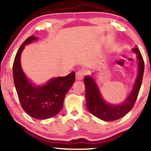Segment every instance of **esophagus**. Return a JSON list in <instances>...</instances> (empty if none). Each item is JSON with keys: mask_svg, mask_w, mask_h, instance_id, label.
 Listing matches in <instances>:
<instances>
[{"mask_svg": "<svg viewBox=\"0 0 151 151\" xmlns=\"http://www.w3.org/2000/svg\"><path fill=\"white\" fill-rule=\"evenodd\" d=\"M85 71L83 69H81V70H79V71H78L76 72V79L77 80H82L83 79L84 75H85Z\"/></svg>", "mask_w": 151, "mask_h": 151, "instance_id": "1", "label": "esophagus"}]
</instances>
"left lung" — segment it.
Instances as JSON below:
<instances>
[{
    "label": "left lung",
    "mask_w": 151,
    "mask_h": 151,
    "mask_svg": "<svg viewBox=\"0 0 151 151\" xmlns=\"http://www.w3.org/2000/svg\"><path fill=\"white\" fill-rule=\"evenodd\" d=\"M133 51L137 54L138 73L131 92L122 104H113L105 102L93 77L86 76L84 78L86 108L91 114L102 120L111 122L120 119L127 115L135 104L143 79L144 63L138 47L133 49Z\"/></svg>",
    "instance_id": "8db88e82"
}]
</instances>
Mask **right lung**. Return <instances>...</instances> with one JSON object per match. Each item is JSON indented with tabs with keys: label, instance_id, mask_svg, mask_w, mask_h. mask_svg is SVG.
Returning <instances> with one entry per match:
<instances>
[{
	"label": "right lung",
	"instance_id": "right-lung-1",
	"mask_svg": "<svg viewBox=\"0 0 151 151\" xmlns=\"http://www.w3.org/2000/svg\"><path fill=\"white\" fill-rule=\"evenodd\" d=\"M37 39L29 36L18 50L13 65L14 82L25 113L35 119H45L55 116L61 111L65 95L75 82L76 74L73 71L67 76L51 78L41 86L31 82L22 69L20 55L25 45Z\"/></svg>",
	"mask_w": 151,
	"mask_h": 151
}]
</instances>
